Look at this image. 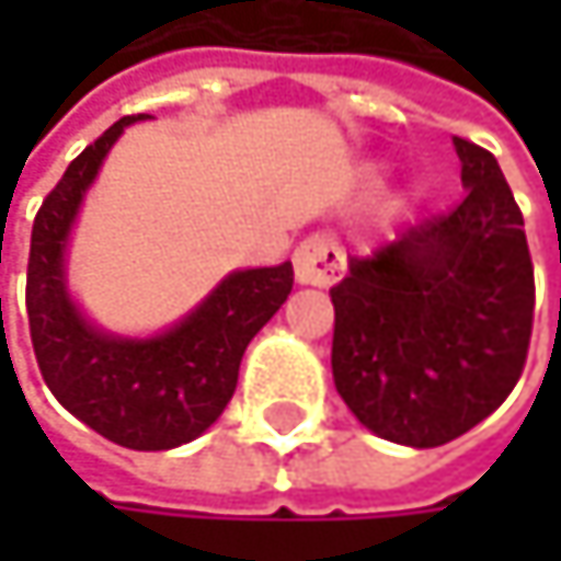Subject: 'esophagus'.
Instances as JSON below:
<instances>
[{
	"label": "esophagus",
	"instance_id": "34e87169",
	"mask_svg": "<svg viewBox=\"0 0 561 561\" xmlns=\"http://www.w3.org/2000/svg\"><path fill=\"white\" fill-rule=\"evenodd\" d=\"M295 279L301 285H318L328 288L344 276V250L337 247V240L331 233H311L298 243L295 250Z\"/></svg>",
	"mask_w": 561,
	"mask_h": 561
}]
</instances>
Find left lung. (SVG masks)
I'll return each mask as SVG.
<instances>
[{
    "instance_id": "left-lung-1",
    "label": "left lung",
    "mask_w": 561,
    "mask_h": 561,
    "mask_svg": "<svg viewBox=\"0 0 561 561\" xmlns=\"http://www.w3.org/2000/svg\"><path fill=\"white\" fill-rule=\"evenodd\" d=\"M465 197L399 240L351 256L331 288V370L347 409L380 438L445 445L516 387L536 282L497 159L455 136Z\"/></svg>"
}]
</instances>
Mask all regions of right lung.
<instances>
[{"mask_svg": "<svg viewBox=\"0 0 561 561\" xmlns=\"http://www.w3.org/2000/svg\"><path fill=\"white\" fill-rule=\"evenodd\" d=\"M136 119L142 113L113 123L42 201L32 227L25 308L38 370L57 402L123 448L165 451L197 438L227 409L247 344L291 291V263L227 276L194 314L149 341L90 328L67 298L60 256L83 191Z\"/></svg>", "mask_w": 561, "mask_h": 561, "instance_id": "add662e5", "label": "right lung"}]
</instances>
